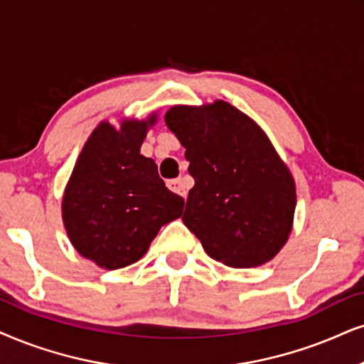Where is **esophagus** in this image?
<instances>
[{
    "label": "esophagus",
    "mask_w": 364,
    "mask_h": 364,
    "mask_svg": "<svg viewBox=\"0 0 364 364\" xmlns=\"http://www.w3.org/2000/svg\"><path fill=\"white\" fill-rule=\"evenodd\" d=\"M168 188L171 191H174V193H178V195H181L183 198H186V195H188V190H186V186H185V183H183V179L181 178H176V179H168Z\"/></svg>",
    "instance_id": "obj_1"
}]
</instances>
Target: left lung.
Returning a JSON list of instances; mask_svg holds the SVG:
<instances>
[{
    "mask_svg": "<svg viewBox=\"0 0 364 364\" xmlns=\"http://www.w3.org/2000/svg\"><path fill=\"white\" fill-rule=\"evenodd\" d=\"M164 121L195 178L183 223L206 254L233 269L272 260L291 235L296 183L259 124L225 100L174 105Z\"/></svg>",
    "mask_w": 364,
    "mask_h": 364,
    "instance_id": "1",
    "label": "left lung"
}]
</instances>
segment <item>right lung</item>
Listing matches in <instances>:
<instances>
[{"label": "right lung", "instance_id": "add662e5", "mask_svg": "<svg viewBox=\"0 0 364 364\" xmlns=\"http://www.w3.org/2000/svg\"><path fill=\"white\" fill-rule=\"evenodd\" d=\"M146 121H104L80 151L62 200V218L82 257L107 270L134 264L159 228L183 213L185 200L169 191L151 158L141 154Z\"/></svg>", "mask_w": 364, "mask_h": 364}]
</instances>
